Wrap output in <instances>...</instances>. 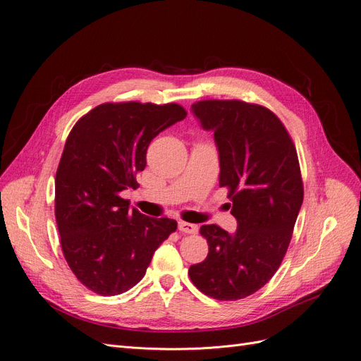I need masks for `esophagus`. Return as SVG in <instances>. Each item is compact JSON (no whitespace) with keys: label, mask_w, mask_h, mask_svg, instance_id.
Segmentation results:
<instances>
[{"label":"esophagus","mask_w":361,"mask_h":361,"mask_svg":"<svg viewBox=\"0 0 361 361\" xmlns=\"http://www.w3.org/2000/svg\"><path fill=\"white\" fill-rule=\"evenodd\" d=\"M179 229L182 231V233H185V234H197L198 226H197L195 224H190V222L180 221V222H179Z\"/></svg>","instance_id":"esophagus-1"}]
</instances>
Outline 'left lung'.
I'll list each match as a JSON object with an SVG mask.
<instances>
[{"instance_id": "1", "label": "left lung", "mask_w": 361, "mask_h": 361, "mask_svg": "<svg viewBox=\"0 0 361 361\" xmlns=\"http://www.w3.org/2000/svg\"><path fill=\"white\" fill-rule=\"evenodd\" d=\"M203 130L213 132L219 185L229 190L237 231L203 225V262L190 267L204 295L237 300L264 287L283 261L304 200L293 142L269 109L241 100H201L191 106Z\"/></svg>"}]
</instances>
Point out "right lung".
Returning a JSON list of instances; mask_svg holds the SVG:
<instances>
[{
	"label": "right lung",
	"mask_w": 361,
	"mask_h": 361,
	"mask_svg": "<svg viewBox=\"0 0 361 361\" xmlns=\"http://www.w3.org/2000/svg\"><path fill=\"white\" fill-rule=\"evenodd\" d=\"M185 117L176 104H104L71 130L56 171L54 213L66 262L94 293L132 289L176 231V221L149 218L120 195L136 188L151 140Z\"/></svg>",
	"instance_id": "1"
}]
</instances>
